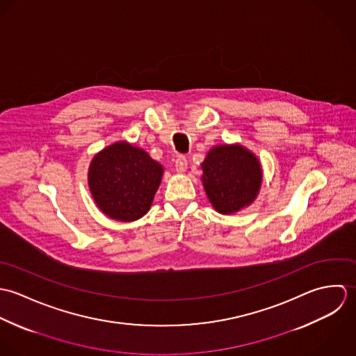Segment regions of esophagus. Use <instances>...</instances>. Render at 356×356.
I'll list each match as a JSON object with an SVG mask.
<instances>
[{
  "label": "esophagus",
  "instance_id": "34e87169",
  "mask_svg": "<svg viewBox=\"0 0 356 356\" xmlns=\"http://www.w3.org/2000/svg\"><path fill=\"white\" fill-rule=\"evenodd\" d=\"M187 165H188V162H187V158H186V156H183V155L177 156V158H176V161H175V166H176V170H177V172H180V173L186 172V169H187Z\"/></svg>",
  "mask_w": 356,
  "mask_h": 356
}]
</instances>
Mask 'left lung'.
<instances>
[{"label": "left lung", "instance_id": "obj_1", "mask_svg": "<svg viewBox=\"0 0 356 356\" xmlns=\"http://www.w3.org/2000/svg\"><path fill=\"white\" fill-rule=\"evenodd\" d=\"M202 181L214 209L232 214L257 197L263 172L257 156L239 144L213 147L202 162Z\"/></svg>", "mask_w": 356, "mask_h": 356}]
</instances>
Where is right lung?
I'll return each instance as SVG.
<instances>
[{
  "label": "right lung",
  "mask_w": 356,
  "mask_h": 356,
  "mask_svg": "<svg viewBox=\"0 0 356 356\" xmlns=\"http://www.w3.org/2000/svg\"><path fill=\"white\" fill-rule=\"evenodd\" d=\"M162 173V165L144 149L118 142L93 156L88 183L103 213L120 221H135L149 211Z\"/></svg>",
  "instance_id": "obj_1"
}]
</instances>
